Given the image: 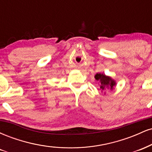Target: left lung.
I'll return each mask as SVG.
<instances>
[{
    "instance_id": "obj_1",
    "label": "left lung",
    "mask_w": 152,
    "mask_h": 152,
    "mask_svg": "<svg viewBox=\"0 0 152 152\" xmlns=\"http://www.w3.org/2000/svg\"><path fill=\"white\" fill-rule=\"evenodd\" d=\"M95 78L97 81H100V88L102 89V91L106 88H110L112 90L116 86V81L109 76H106L105 74H96L95 75Z\"/></svg>"
}]
</instances>
